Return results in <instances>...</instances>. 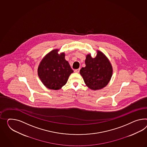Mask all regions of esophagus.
<instances>
[{
    "label": "esophagus",
    "mask_w": 147,
    "mask_h": 147,
    "mask_svg": "<svg viewBox=\"0 0 147 147\" xmlns=\"http://www.w3.org/2000/svg\"><path fill=\"white\" fill-rule=\"evenodd\" d=\"M79 70H80V69H75V70H74V72H76V73H78L79 72Z\"/></svg>",
    "instance_id": "1"
}]
</instances>
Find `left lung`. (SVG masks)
Returning <instances> with one entry per match:
<instances>
[{"instance_id": "left-lung-1", "label": "left lung", "mask_w": 147, "mask_h": 147, "mask_svg": "<svg viewBox=\"0 0 147 147\" xmlns=\"http://www.w3.org/2000/svg\"><path fill=\"white\" fill-rule=\"evenodd\" d=\"M86 67L80 70L87 86L93 90H100L107 85L113 75V68L108 59L98 51L96 56L92 58L87 55Z\"/></svg>"}]
</instances>
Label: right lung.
Returning a JSON list of instances; mask_svg holds the SVG:
<instances>
[{
    "instance_id": "1",
    "label": "right lung",
    "mask_w": 147,
    "mask_h": 147,
    "mask_svg": "<svg viewBox=\"0 0 147 147\" xmlns=\"http://www.w3.org/2000/svg\"><path fill=\"white\" fill-rule=\"evenodd\" d=\"M58 49L48 53L40 62L38 75L42 83L47 88L58 90L68 81L74 71L68 61L65 60V54H59Z\"/></svg>"
}]
</instances>
